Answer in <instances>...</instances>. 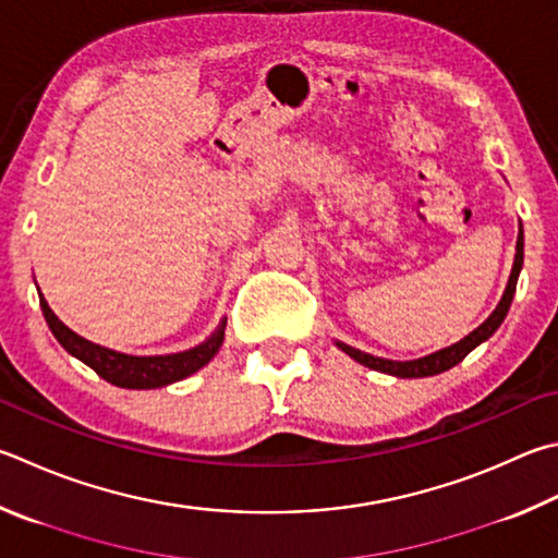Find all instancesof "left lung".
Returning <instances> with one entry per match:
<instances>
[{
  "mask_svg": "<svg viewBox=\"0 0 558 558\" xmlns=\"http://www.w3.org/2000/svg\"><path fill=\"white\" fill-rule=\"evenodd\" d=\"M522 258H524V234H522V225H520L518 253H514V266H512L508 288H505V295L500 300V305L495 307V312L481 324L478 329L471 331L469 337L461 339L459 343H453V347H449V349H441L437 353H432V356H424V359H417V361H388V359L371 356V353H363L359 349H351V347H347V343H337V347L341 351H347L353 361L363 363V366H368L373 371H380V373H390V376H398V378H427V376H437V373L449 371V368L456 366V363H461L465 356H469V353L475 347H478V343H483L485 339H490L495 329H498L502 324L505 314H508V310L512 305L514 288H518Z\"/></svg>",
  "mask_w": 558,
  "mask_h": 558,
  "instance_id": "1",
  "label": "left lung"
}]
</instances>
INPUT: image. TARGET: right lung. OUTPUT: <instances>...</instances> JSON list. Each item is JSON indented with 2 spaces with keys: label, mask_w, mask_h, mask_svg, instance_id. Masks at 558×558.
<instances>
[{
  "label": "right lung",
  "mask_w": 558,
  "mask_h": 558,
  "mask_svg": "<svg viewBox=\"0 0 558 558\" xmlns=\"http://www.w3.org/2000/svg\"><path fill=\"white\" fill-rule=\"evenodd\" d=\"M40 310H44V317L48 322L53 337L60 341L70 356H75L85 363V366L93 368L99 378L107 383L117 385V388H129V390H150V388H163L175 380H182L192 376V373L199 371L202 366L215 359L219 351L221 341H225V327L227 319H221L215 333L199 347L182 351V353H168V356H126V353L111 351L105 347H97V343L77 337L73 329H68L63 322H60L53 310L48 307V302L40 295Z\"/></svg>",
  "instance_id": "add662e5"
}]
</instances>
